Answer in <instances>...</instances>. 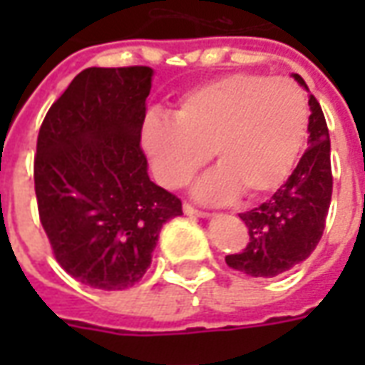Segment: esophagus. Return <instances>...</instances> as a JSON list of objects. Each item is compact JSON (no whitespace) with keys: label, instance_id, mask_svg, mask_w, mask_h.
Segmentation results:
<instances>
[{"label":"esophagus","instance_id":"1","mask_svg":"<svg viewBox=\"0 0 365 365\" xmlns=\"http://www.w3.org/2000/svg\"><path fill=\"white\" fill-rule=\"evenodd\" d=\"M183 213H185V215H195V217H201V219L209 217V213H207V211H201V209L190 205V203H183Z\"/></svg>","mask_w":365,"mask_h":365}]
</instances>
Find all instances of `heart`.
Segmentation results:
<instances>
[{
  "mask_svg": "<svg viewBox=\"0 0 365 365\" xmlns=\"http://www.w3.org/2000/svg\"><path fill=\"white\" fill-rule=\"evenodd\" d=\"M307 130V96L291 78L229 74L187 91L174 120L148 117L143 144L170 190L190 182L211 152L219 168L195 191L221 203L238 191L254 199L277 190L297 164Z\"/></svg>",
  "mask_w": 365,
  "mask_h": 365,
  "instance_id": "heart-1",
  "label": "heart"
}]
</instances>
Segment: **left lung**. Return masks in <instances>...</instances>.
Instances as JSON below:
<instances>
[{"mask_svg":"<svg viewBox=\"0 0 365 365\" xmlns=\"http://www.w3.org/2000/svg\"><path fill=\"white\" fill-rule=\"evenodd\" d=\"M301 86L303 78L293 74ZM309 148L274 195L240 213L250 240L225 262L252 277H275L307 260L319 245L332 197L330 136L317 97L309 96Z\"/></svg>","mask_w":365,"mask_h":365,"instance_id":"left-lung-1","label":"left lung"}]
</instances>
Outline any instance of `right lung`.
<instances>
[{"label": "right lung", "mask_w": 365, "mask_h": 365, "mask_svg": "<svg viewBox=\"0 0 365 365\" xmlns=\"http://www.w3.org/2000/svg\"><path fill=\"white\" fill-rule=\"evenodd\" d=\"M148 66L86 68L46 113L35 154L38 217L52 254L90 287L143 279L182 201L150 182L140 133Z\"/></svg>", "instance_id": "obj_1"}]
</instances>
